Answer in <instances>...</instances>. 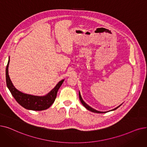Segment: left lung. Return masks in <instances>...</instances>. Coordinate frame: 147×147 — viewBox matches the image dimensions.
Listing matches in <instances>:
<instances>
[{"label":"left lung","instance_id":"8db88e82","mask_svg":"<svg viewBox=\"0 0 147 147\" xmlns=\"http://www.w3.org/2000/svg\"><path fill=\"white\" fill-rule=\"evenodd\" d=\"M79 98H80V101H81L82 104H83V105L84 107H85L86 109H88V110H89V111H92V112H94V113H106V112H102V111H97V110H95V109H92V108H91L90 106H89L88 104H86L85 102H84L83 101V100L82 99V96H81V95H80V92H79ZM120 105H119V107H116V108H115V109H113V110H111V111L116 110L117 109H118V108H119ZM107 112H108V111H107Z\"/></svg>","mask_w":147,"mask_h":147}]
</instances>
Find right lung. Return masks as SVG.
<instances>
[{"label": "right lung", "instance_id": "add662e5", "mask_svg": "<svg viewBox=\"0 0 147 147\" xmlns=\"http://www.w3.org/2000/svg\"><path fill=\"white\" fill-rule=\"evenodd\" d=\"M9 63V59L6 68V85L17 102L26 109L30 110L42 111L49 108L55 101L58 90L64 80L60 81L57 86L45 96H38L26 94L20 92L13 86L8 74Z\"/></svg>", "mask_w": 147, "mask_h": 147}]
</instances>
